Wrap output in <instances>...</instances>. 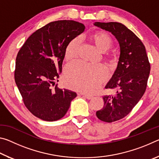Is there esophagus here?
Wrapping results in <instances>:
<instances>
[{
  "label": "esophagus",
  "instance_id": "obj_1",
  "mask_svg": "<svg viewBox=\"0 0 159 159\" xmlns=\"http://www.w3.org/2000/svg\"><path fill=\"white\" fill-rule=\"evenodd\" d=\"M81 95H83V97H85V98H87L88 99H91L93 97L92 95H85V94H81Z\"/></svg>",
  "mask_w": 159,
  "mask_h": 159
}]
</instances>
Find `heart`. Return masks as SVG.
<instances>
[{"label": "heart", "instance_id": "1", "mask_svg": "<svg viewBox=\"0 0 159 159\" xmlns=\"http://www.w3.org/2000/svg\"><path fill=\"white\" fill-rule=\"evenodd\" d=\"M90 39L102 51L109 50L112 45V39L104 31L95 32ZM80 47L79 38H75L66 45L64 57L71 61L76 58ZM109 76L105 66L102 64H90L83 61L69 64L64 71V83L72 89L80 92L92 93L98 89L101 83Z\"/></svg>", "mask_w": 159, "mask_h": 159}]
</instances>
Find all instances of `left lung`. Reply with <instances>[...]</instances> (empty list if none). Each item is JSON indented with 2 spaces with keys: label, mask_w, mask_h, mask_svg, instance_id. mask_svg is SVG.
<instances>
[{
  "label": "left lung",
  "mask_w": 159,
  "mask_h": 159,
  "mask_svg": "<svg viewBox=\"0 0 159 159\" xmlns=\"http://www.w3.org/2000/svg\"><path fill=\"white\" fill-rule=\"evenodd\" d=\"M94 25L111 32L120 46L117 68L105 86L116 93L104 95L103 108L96 112L99 120L111 123L126 116L140 100L147 88L150 64L144 44L125 25L98 21Z\"/></svg>",
  "instance_id": "left-lung-1"
}]
</instances>
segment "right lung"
I'll use <instances>...</instances> for the list:
<instances>
[{"label": "right lung", "mask_w": 159, "mask_h": 159, "mask_svg": "<svg viewBox=\"0 0 159 159\" xmlns=\"http://www.w3.org/2000/svg\"><path fill=\"white\" fill-rule=\"evenodd\" d=\"M73 20L52 21L28 38L16 58L15 80L26 108L37 118L55 121L62 118L77 96L55 85L62 69L66 45L84 31Z\"/></svg>", "instance_id": "obj_1"}]
</instances>
